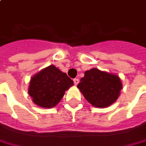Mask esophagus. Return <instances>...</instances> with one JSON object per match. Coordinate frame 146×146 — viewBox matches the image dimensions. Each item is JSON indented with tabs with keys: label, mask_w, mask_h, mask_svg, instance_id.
Here are the masks:
<instances>
[{
	"label": "esophagus",
	"mask_w": 146,
	"mask_h": 146,
	"mask_svg": "<svg viewBox=\"0 0 146 146\" xmlns=\"http://www.w3.org/2000/svg\"><path fill=\"white\" fill-rule=\"evenodd\" d=\"M73 82H74V84H75V85H77V84H79V80L78 79H74V80H73Z\"/></svg>",
	"instance_id": "obj_1"
}]
</instances>
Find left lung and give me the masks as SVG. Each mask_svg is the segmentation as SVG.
I'll return each instance as SVG.
<instances>
[{"mask_svg":"<svg viewBox=\"0 0 146 146\" xmlns=\"http://www.w3.org/2000/svg\"><path fill=\"white\" fill-rule=\"evenodd\" d=\"M77 88L91 105L104 108L119 98L122 83L116 74L93 68L84 73Z\"/></svg>","mask_w":146,"mask_h":146,"instance_id":"left-lung-1","label":"left lung"}]
</instances>
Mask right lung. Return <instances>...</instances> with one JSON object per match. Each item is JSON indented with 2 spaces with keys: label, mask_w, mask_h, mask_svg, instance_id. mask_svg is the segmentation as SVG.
I'll use <instances>...</instances> for the list:
<instances>
[{
  "label": "right lung",
  "mask_w": 146,
  "mask_h": 146,
  "mask_svg": "<svg viewBox=\"0 0 146 146\" xmlns=\"http://www.w3.org/2000/svg\"><path fill=\"white\" fill-rule=\"evenodd\" d=\"M73 85L66 73L50 65L31 77L28 93L36 105L43 108L56 106L66 90Z\"/></svg>",
  "instance_id": "1"
}]
</instances>
